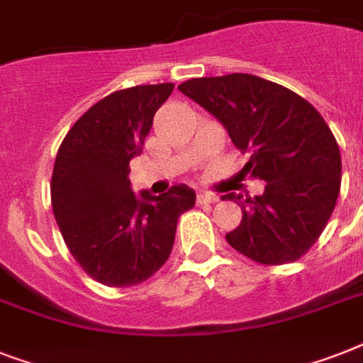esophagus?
<instances>
[{
  "instance_id": "1",
  "label": "esophagus",
  "mask_w": 363,
  "mask_h": 363,
  "mask_svg": "<svg viewBox=\"0 0 363 363\" xmlns=\"http://www.w3.org/2000/svg\"><path fill=\"white\" fill-rule=\"evenodd\" d=\"M216 201V196H213V194L209 192H199L198 196H196V203L198 205H211L215 203Z\"/></svg>"
}]
</instances>
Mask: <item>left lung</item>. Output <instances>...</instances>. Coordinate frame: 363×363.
<instances>
[{
  "label": "left lung",
  "mask_w": 363,
  "mask_h": 363,
  "mask_svg": "<svg viewBox=\"0 0 363 363\" xmlns=\"http://www.w3.org/2000/svg\"><path fill=\"white\" fill-rule=\"evenodd\" d=\"M184 96L222 122L248 152L245 173L265 181L256 198L238 199L242 220L226 233L242 256L282 265L307 254L324 232L341 190V154L326 121L292 90L247 73L179 84Z\"/></svg>",
  "instance_id": "obj_1"
}]
</instances>
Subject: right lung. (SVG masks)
Returning <instances> with one entry per match:
<instances>
[{"mask_svg": "<svg viewBox=\"0 0 363 363\" xmlns=\"http://www.w3.org/2000/svg\"><path fill=\"white\" fill-rule=\"evenodd\" d=\"M173 88L164 82L109 94L73 124L56 154L54 218L77 264L105 286L150 279L169 258L179 216L196 203L184 184L137 199L128 179L130 160L143 150Z\"/></svg>", "mask_w": 363, "mask_h": 363, "instance_id": "obj_1", "label": "right lung"}]
</instances>
